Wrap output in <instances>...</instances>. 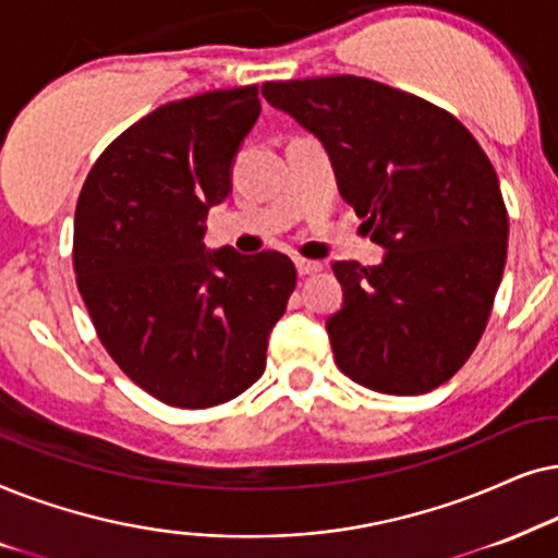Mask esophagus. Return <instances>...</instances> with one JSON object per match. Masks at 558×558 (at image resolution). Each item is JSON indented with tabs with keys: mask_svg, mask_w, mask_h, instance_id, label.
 Instances as JSON below:
<instances>
[{
	"mask_svg": "<svg viewBox=\"0 0 558 558\" xmlns=\"http://www.w3.org/2000/svg\"><path fill=\"white\" fill-rule=\"evenodd\" d=\"M295 267H299V275H316L324 270V265L318 259H306V257H295Z\"/></svg>",
	"mask_w": 558,
	"mask_h": 558,
	"instance_id": "esophagus-1",
	"label": "esophagus"
}]
</instances>
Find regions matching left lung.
Returning <instances> with one entry per match:
<instances>
[{
	"label": "left lung",
	"instance_id": "obj_1",
	"mask_svg": "<svg viewBox=\"0 0 558 558\" xmlns=\"http://www.w3.org/2000/svg\"><path fill=\"white\" fill-rule=\"evenodd\" d=\"M263 96L324 140L341 196L388 250L375 267L333 263L339 369L388 396L439 388L482 339L508 257L493 162L454 114L380 81H267Z\"/></svg>",
	"mask_w": 558,
	"mask_h": 558
}]
</instances>
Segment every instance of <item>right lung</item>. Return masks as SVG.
Instances as JSON below:
<instances>
[{"instance_id": "obj_1", "label": "right lung", "mask_w": 558, "mask_h": 558, "mask_svg": "<svg viewBox=\"0 0 558 558\" xmlns=\"http://www.w3.org/2000/svg\"><path fill=\"white\" fill-rule=\"evenodd\" d=\"M259 117L257 86L162 104L88 170L73 219V270L99 341L160 403L214 408L265 373L295 265L275 250H204L232 160Z\"/></svg>"}]
</instances>
